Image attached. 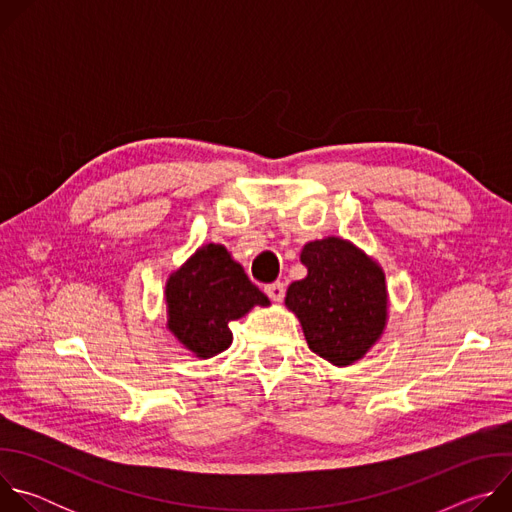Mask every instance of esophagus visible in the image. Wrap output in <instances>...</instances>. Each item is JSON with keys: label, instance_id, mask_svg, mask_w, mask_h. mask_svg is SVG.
I'll list each match as a JSON object with an SVG mask.
<instances>
[{"label": "esophagus", "instance_id": "1", "mask_svg": "<svg viewBox=\"0 0 512 512\" xmlns=\"http://www.w3.org/2000/svg\"><path fill=\"white\" fill-rule=\"evenodd\" d=\"M265 294L269 296V300L273 302H281L285 298V285L281 281H275V283H269L265 285Z\"/></svg>", "mask_w": 512, "mask_h": 512}]
</instances>
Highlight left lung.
Returning <instances> with one entry per match:
<instances>
[{
    "instance_id": "left-lung-1",
    "label": "left lung",
    "mask_w": 512,
    "mask_h": 512,
    "mask_svg": "<svg viewBox=\"0 0 512 512\" xmlns=\"http://www.w3.org/2000/svg\"><path fill=\"white\" fill-rule=\"evenodd\" d=\"M302 263L308 277L287 287L285 306L300 318L310 350L346 367L364 356L385 328V275L375 261L336 237L308 243Z\"/></svg>"
}]
</instances>
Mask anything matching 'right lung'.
Here are the masks:
<instances>
[{
	"label": "right lung",
	"mask_w": 512,
	"mask_h": 512,
	"mask_svg": "<svg viewBox=\"0 0 512 512\" xmlns=\"http://www.w3.org/2000/svg\"><path fill=\"white\" fill-rule=\"evenodd\" d=\"M168 328L196 356L210 358L233 342L229 324L269 300L223 245H206L168 285Z\"/></svg>",
	"instance_id": "1"
}]
</instances>
